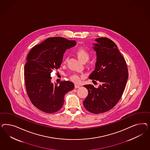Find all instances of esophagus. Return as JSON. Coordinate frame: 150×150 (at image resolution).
I'll return each instance as SVG.
<instances>
[{
  "label": "esophagus",
  "instance_id": "obj_1",
  "mask_svg": "<svg viewBox=\"0 0 150 150\" xmlns=\"http://www.w3.org/2000/svg\"><path fill=\"white\" fill-rule=\"evenodd\" d=\"M81 87V86L80 85H78V84H75V87L76 88H80Z\"/></svg>",
  "mask_w": 150,
  "mask_h": 150
}]
</instances>
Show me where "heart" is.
Returning a JSON list of instances; mask_svg holds the SVG:
<instances>
[{"mask_svg":"<svg viewBox=\"0 0 150 150\" xmlns=\"http://www.w3.org/2000/svg\"><path fill=\"white\" fill-rule=\"evenodd\" d=\"M76 54L77 55L78 59H79L82 63H85L87 62L90 58V53L88 50L85 49V48H80L79 50H77L76 52ZM68 60V58L65 59L64 63H66L67 62ZM71 79L73 80V81L75 82H78L80 81L81 77L77 75H73L72 76H71Z\"/></svg>","mask_w":150,"mask_h":150,"instance_id":"b5f03b06","label":"heart"}]
</instances>
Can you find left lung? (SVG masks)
<instances>
[{"mask_svg": "<svg viewBox=\"0 0 150 150\" xmlns=\"http://www.w3.org/2000/svg\"><path fill=\"white\" fill-rule=\"evenodd\" d=\"M95 41L98 42L93 47L97 62L89 79L93 82L98 81L100 84L97 88L92 85H84L88 93L83 104L90 113L100 114L112 109L121 98L128 79V69L125 60L113 41L107 37Z\"/></svg>", "mask_w": 150, "mask_h": 150, "instance_id": "1", "label": "left lung"}]
</instances>
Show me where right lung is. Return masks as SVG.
<instances>
[{"mask_svg": "<svg viewBox=\"0 0 150 150\" xmlns=\"http://www.w3.org/2000/svg\"><path fill=\"white\" fill-rule=\"evenodd\" d=\"M76 43L61 37H50L34 46L27 55L24 68L27 95L32 104L43 112H58L63 105L64 95L74 88L69 81L54 86L50 74L60 68L67 49Z\"/></svg>", "mask_w": 150, "mask_h": 150, "instance_id": "obj_1", "label": "right lung"}]
</instances>
